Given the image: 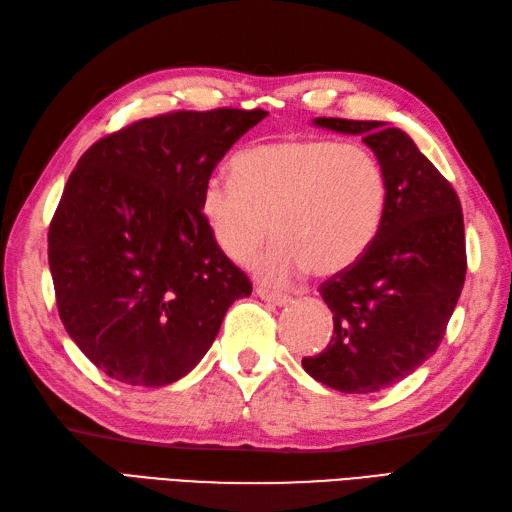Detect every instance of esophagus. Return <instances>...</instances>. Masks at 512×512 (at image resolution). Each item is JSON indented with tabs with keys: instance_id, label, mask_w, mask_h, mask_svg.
Listing matches in <instances>:
<instances>
[{
	"instance_id": "obj_1",
	"label": "esophagus",
	"mask_w": 512,
	"mask_h": 512,
	"mask_svg": "<svg viewBox=\"0 0 512 512\" xmlns=\"http://www.w3.org/2000/svg\"><path fill=\"white\" fill-rule=\"evenodd\" d=\"M256 295L263 297L265 302H271V304H276V306H284V304L291 302L289 295H284L280 291H273V289H267V286H263V284H256Z\"/></svg>"
}]
</instances>
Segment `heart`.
Returning <instances> with one entry per match:
<instances>
[{"mask_svg": "<svg viewBox=\"0 0 512 512\" xmlns=\"http://www.w3.org/2000/svg\"><path fill=\"white\" fill-rule=\"evenodd\" d=\"M232 180L210 178L199 213L215 243L234 263L252 260L260 280L284 284L304 271L319 278L356 265L380 230L386 173L360 143L284 139L243 149L232 158Z\"/></svg>", "mask_w": 512, "mask_h": 512, "instance_id": "obj_1", "label": "heart"}]
</instances>
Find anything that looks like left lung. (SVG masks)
I'll return each mask as SVG.
<instances>
[{
    "label": "left lung",
    "instance_id": "left-lung-1",
    "mask_svg": "<svg viewBox=\"0 0 512 512\" xmlns=\"http://www.w3.org/2000/svg\"><path fill=\"white\" fill-rule=\"evenodd\" d=\"M313 123L363 136L389 193L363 258L319 286L334 336L302 365L330 389L376 393L410 376L443 341L467 273L463 210L452 184L400 128L334 117Z\"/></svg>",
    "mask_w": 512,
    "mask_h": 512
}]
</instances>
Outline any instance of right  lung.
I'll list each match as a JSON object with an SVG mask.
<instances>
[{"label":"right lung","instance_id":"1","mask_svg":"<svg viewBox=\"0 0 512 512\" xmlns=\"http://www.w3.org/2000/svg\"><path fill=\"white\" fill-rule=\"evenodd\" d=\"M265 110H178L93 143L49 223L62 326L106 376L165 386L210 350L252 282L199 213L202 186Z\"/></svg>","mask_w":512,"mask_h":512}]
</instances>
